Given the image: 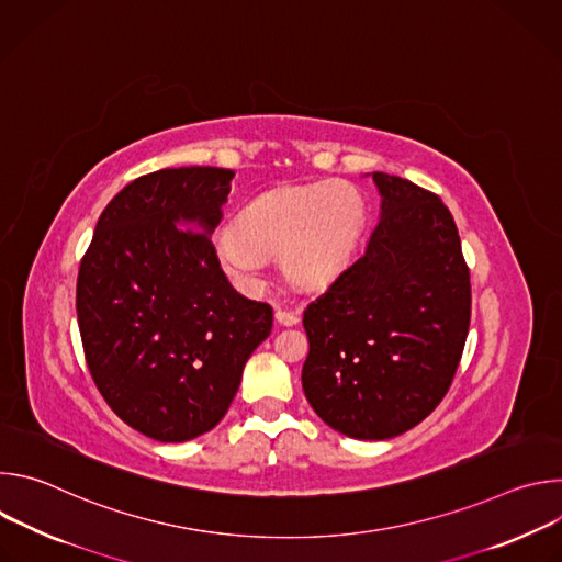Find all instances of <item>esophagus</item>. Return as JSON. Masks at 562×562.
<instances>
[{
  "instance_id": "obj_1",
  "label": "esophagus",
  "mask_w": 562,
  "mask_h": 562,
  "mask_svg": "<svg viewBox=\"0 0 562 562\" xmlns=\"http://www.w3.org/2000/svg\"><path fill=\"white\" fill-rule=\"evenodd\" d=\"M276 319H278V323H280L282 327H293V325H297V319H300V315H297V311L276 308Z\"/></svg>"
}]
</instances>
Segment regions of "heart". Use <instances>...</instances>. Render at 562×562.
Segmentation results:
<instances>
[{
    "mask_svg": "<svg viewBox=\"0 0 562 562\" xmlns=\"http://www.w3.org/2000/svg\"><path fill=\"white\" fill-rule=\"evenodd\" d=\"M367 202L349 182L286 184L256 198L217 237V256L239 282L258 280L265 258L280 256L289 284L329 286L351 262Z\"/></svg>",
    "mask_w": 562,
    "mask_h": 562,
    "instance_id": "b5f03b06",
    "label": "heart"
}]
</instances>
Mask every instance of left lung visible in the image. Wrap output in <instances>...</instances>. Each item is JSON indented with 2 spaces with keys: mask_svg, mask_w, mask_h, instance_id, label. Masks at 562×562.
<instances>
[{
  "mask_svg": "<svg viewBox=\"0 0 562 562\" xmlns=\"http://www.w3.org/2000/svg\"><path fill=\"white\" fill-rule=\"evenodd\" d=\"M382 215L364 254L306 308L302 389L336 431L384 440L423 423L462 358L471 282L453 215L397 176L373 173Z\"/></svg>",
  "mask_w": 562,
  "mask_h": 562,
  "instance_id": "left-lung-1",
  "label": "left lung"
}]
</instances>
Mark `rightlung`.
I'll return each mask as SVG.
<instances>
[{
	"mask_svg": "<svg viewBox=\"0 0 562 562\" xmlns=\"http://www.w3.org/2000/svg\"><path fill=\"white\" fill-rule=\"evenodd\" d=\"M233 176L180 167L135 178L102 211L79 262L91 378L117 418L159 442L213 429L271 334V306L228 284L209 237Z\"/></svg>",
	"mask_w": 562,
	"mask_h": 562,
	"instance_id": "add662e5",
	"label": "right lung"
}]
</instances>
